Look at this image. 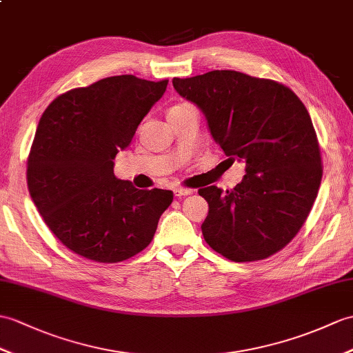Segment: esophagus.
Returning a JSON list of instances; mask_svg holds the SVG:
<instances>
[{"label": "esophagus", "mask_w": 353, "mask_h": 353, "mask_svg": "<svg viewBox=\"0 0 353 353\" xmlns=\"http://www.w3.org/2000/svg\"><path fill=\"white\" fill-rule=\"evenodd\" d=\"M194 191L191 190V188H185V186H176L174 188V195L179 196V199H182V196H186V195H191Z\"/></svg>", "instance_id": "esophagus-1"}]
</instances>
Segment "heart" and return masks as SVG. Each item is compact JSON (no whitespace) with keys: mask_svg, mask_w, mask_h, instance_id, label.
Listing matches in <instances>:
<instances>
[{"mask_svg":"<svg viewBox=\"0 0 353 353\" xmlns=\"http://www.w3.org/2000/svg\"><path fill=\"white\" fill-rule=\"evenodd\" d=\"M180 105H183V103H180ZM174 106H179V105H174Z\"/></svg>","mask_w":353,"mask_h":353,"instance_id":"b5f03b06","label":"heart"}]
</instances>
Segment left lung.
<instances>
[{
  "label": "left lung",
  "instance_id": "1",
  "mask_svg": "<svg viewBox=\"0 0 353 353\" xmlns=\"http://www.w3.org/2000/svg\"><path fill=\"white\" fill-rule=\"evenodd\" d=\"M173 85L204 112L225 157L247 162L232 191L199 190L209 203L204 241L232 261L281 251L305 224L323 173L305 105L288 85L236 70L174 78Z\"/></svg>",
  "mask_w": 353,
  "mask_h": 353
}]
</instances>
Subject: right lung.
I'll list each match as a JSON object with an SVG mask.
<instances>
[{"label": "right lung", "mask_w": 353, "mask_h": 353, "mask_svg": "<svg viewBox=\"0 0 353 353\" xmlns=\"http://www.w3.org/2000/svg\"><path fill=\"white\" fill-rule=\"evenodd\" d=\"M168 79L103 78L69 90L40 117L27 183L45 224L65 248L119 263L149 247L173 191L137 190L114 176L119 150L165 93Z\"/></svg>", "instance_id": "obj_1"}]
</instances>
